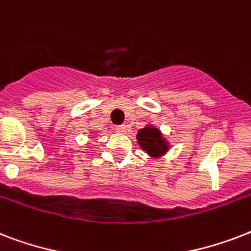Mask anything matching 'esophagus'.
Listing matches in <instances>:
<instances>
[{"instance_id":"1","label":"esophagus","mask_w":251,"mask_h":251,"mask_svg":"<svg viewBox=\"0 0 251 251\" xmlns=\"http://www.w3.org/2000/svg\"><path fill=\"white\" fill-rule=\"evenodd\" d=\"M116 130H117L118 133L125 134L126 131H127V125H118V126H116Z\"/></svg>"}]
</instances>
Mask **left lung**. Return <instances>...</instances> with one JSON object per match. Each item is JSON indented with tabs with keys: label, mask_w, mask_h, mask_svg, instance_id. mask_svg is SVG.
<instances>
[{
	"label": "left lung",
	"mask_w": 251,
	"mask_h": 251,
	"mask_svg": "<svg viewBox=\"0 0 251 251\" xmlns=\"http://www.w3.org/2000/svg\"><path fill=\"white\" fill-rule=\"evenodd\" d=\"M137 141L141 149L153 159L163 156L169 150V142L167 141V138H164L159 127L153 125H147L139 130Z\"/></svg>",
	"instance_id": "left-lung-1"
}]
</instances>
